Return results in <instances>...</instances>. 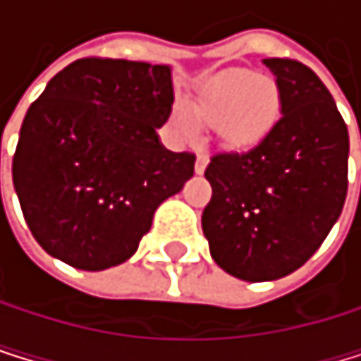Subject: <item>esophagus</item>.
Returning a JSON list of instances; mask_svg holds the SVG:
<instances>
[{
  "mask_svg": "<svg viewBox=\"0 0 361 361\" xmlns=\"http://www.w3.org/2000/svg\"><path fill=\"white\" fill-rule=\"evenodd\" d=\"M207 160H210V158H207V154H205V151H199V154H197V160H195V173H203L205 171V166H207Z\"/></svg>",
  "mask_w": 361,
  "mask_h": 361,
  "instance_id": "1",
  "label": "esophagus"
}]
</instances>
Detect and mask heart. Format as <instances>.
Returning <instances> with one entry per match:
<instances>
[{
  "label": "heart",
  "mask_w": 361,
  "mask_h": 361,
  "mask_svg": "<svg viewBox=\"0 0 361 361\" xmlns=\"http://www.w3.org/2000/svg\"><path fill=\"white\" fill-rule=\"evenodd\" d=\"M197 121L214 126L223 145L249 149L264 140L279 121V90L251 71H223L207 80L192 102L175 104V128L190 136Z\"/></svg>",
  "instance_id": "b5f03b06"
}]
</instances>
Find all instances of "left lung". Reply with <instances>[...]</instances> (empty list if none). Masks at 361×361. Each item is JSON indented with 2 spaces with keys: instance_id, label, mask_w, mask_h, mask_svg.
Masks as SVG:
<instances>
[{
  "instance_id": "1",
  "label": "left lung",
  "mask_w": 361,
  "mask_h": 361,
  "mask_svg": "<svg viewBox=\"0 0 361 361\" xmlns=\"http://www.w3.org/2000/svg\"><path fill=\"white\" fill-rule=\"evenodd\" d=\"M281 118L259 145L214 154L201 227L216 264L245 281L301 269L338 221L349 188V130L310 66L267 58ZM361 134V128H360Z\"/></svg>"
}]
</instances>
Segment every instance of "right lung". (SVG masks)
Returning <instances> with one entry per match:
<instances>
[{
    "mask_svg": "<svg viewBox=\"0 0 361 361\" xmlns=\"http://www.w3.org/2000/svg\"><path fill=\"white\" fill-rule=\"evenodd\" d=\"M171 106L166 64L82 58L49 80L12 158L25 223L49 255L104 271L136 253L158 205L195 173V154L158 140Z\"/></svg>",
    "mask_w": 361,
    "mask_h": 361,
    "instance_id": "obj_1",
    "label": "right lung"
}]
</instances>
